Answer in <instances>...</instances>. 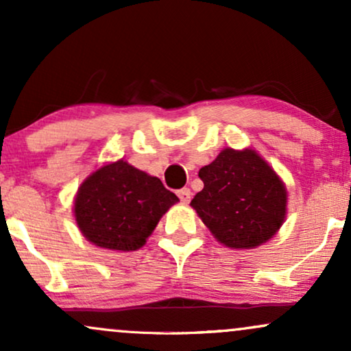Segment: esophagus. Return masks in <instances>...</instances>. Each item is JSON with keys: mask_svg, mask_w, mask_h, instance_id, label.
<instances>
[{"mask_svg": "<svg viewBox=\"0 0 351 351\" xmlns=\"http://www.w3.org/2000/svg\"><path fill=\"white\" fill-rule=\"evenodd\" d=\"M178 198L181 199V203L188 204L189 201H191V191H189L188 188H183V189H180V191H178Z\"/></svg>", "mask_w": 351, "mask_h": 351, "instance_id": "obj_1", "label": "esophagus"}]
</instances>
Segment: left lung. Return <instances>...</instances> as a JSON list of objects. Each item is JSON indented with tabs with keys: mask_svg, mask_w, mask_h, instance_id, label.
Wrapping results in <instances>:
<instances>
[{
	"mask_svg": "<svg viewBox=\"0 0 351 351\" xmlns=\"http://www.w3.org/2000/svg\"><path fill=\"white\" fill-rule=\"evenodd\" d=\"M198 176L204 188L191 199V208L221 244L254 249L280 229L287 189L256 150L224 148Z\"/></svg>",
	"mask_w": 351,
	"mask_h": 351,
	"instance_id": "obj_1",
	"label": "left lung"
}]
</instances>
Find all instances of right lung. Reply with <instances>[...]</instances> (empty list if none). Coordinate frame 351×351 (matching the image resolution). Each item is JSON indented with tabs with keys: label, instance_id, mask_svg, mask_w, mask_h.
Here are the masks:
<instances>
[{
	"label": "right lung",
	"instance_id": "add662e5",
	"mask_svg": "<svg viewBox=\"0 0 351 351\" xmlns=\"http://www.w3.org/2000/svg\"><path fill=\"white\" fill-rule=\"evenodd\" d=\"M178 201L156 176L119 160L84 180L74 199V216L92 244L110 251H136Z\"/></svg>",
	"mask_w": 351,
	"mask_h": 351
}]
</instances>
